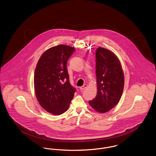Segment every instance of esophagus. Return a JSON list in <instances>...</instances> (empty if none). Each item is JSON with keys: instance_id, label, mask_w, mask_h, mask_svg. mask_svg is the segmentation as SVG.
<instances>
[{"instance_id": "34e87169", "label": "esophagus", "mask_w": 156, "mask_h": 156, "mask_svg": "<svg viewBox=\"0 0 156 156\" xmlns=\"http://www.w3.org/2000/svg\"><path fill=\"white\" fill-rule=\"evenodd\" d=\"M87 87H88V85H87V84H85V85H83V86H82L81 87H80V89L81 90H84L85 89H86L87 88Z\"/></svg>"}]
</instances>
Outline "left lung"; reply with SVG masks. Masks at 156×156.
<instances>
[{"instance_id":"8db88e82","label":"left lung","mask_w":156,"mask_h":156,"mask_svg":"<svg viewBox=\"0 0 156 156\" xmlns=\"http://www.w3.org/2000/svg\"><path fill=\"white\" fill-rule=\"evenodd\" d=\"M95 55L98 92L89 104L96 111L104 113L118 104L124 88V75L114 53L99 47Z\"/></svg>"}]
</instances>
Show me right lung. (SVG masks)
<instances>
[{
  "mask_svg": "<svg viewBox=\"0 0 156 156\" xmlns=\"http://www.w3.org/2000/svg\"><path fill=\"white\" fill-rule=\"evenodd\" d=\"M74 51V47L58 45L45 51L37 62L34 76L36 96L41 106L52 115L67 111L76 91L67 69V61Z\"/></svg>",
  "mask_w": 156,
  "mask_h": 156,
  "instance_id": "obj_1",
  "label": "right lung"
}]
</instances>
